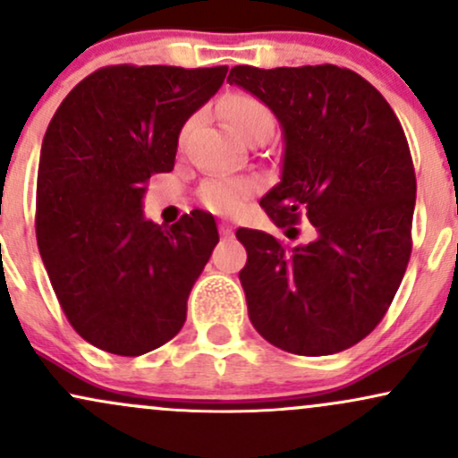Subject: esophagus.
Returning <instances> with one entry per match:
<instances>
[{
    "mask_svg": "<svg viewBox=\"0 0 458 458\" xmlns=\"http://www.w3.org/2000/svg\"><path fill=\"white\" fill-rule=\"evenodd\" d=\"M219 233H222V236H225V239H228V236L234 234V228L230 224L222 222V224H219Z\"/></svg>",
    "mask_w": 458,
    "mask_h": 458,
    "instance_id": "obj_1",
    "label": "esophagus"
}]
</instances>
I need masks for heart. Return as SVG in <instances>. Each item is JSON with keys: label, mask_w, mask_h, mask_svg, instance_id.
I'll return each instance as SVG.
<instances>
[{"label": "heart", "mask_w": 458, "mask_h": 458, "mask_svg": "<svg viewBox=\"0 0 458 458\" xmlns=\"http://www.w3.org/2000/svg\"><path fill=\"white\" fill-rule=\"evenodd\" d=\"M219 114L239 138H251L256 133L273 131V114L260 98L245 92H234L222 98ZM187 133V131H185ZM259 191V181L250 176L217 174L207 178L199 187V202L217 215H234L245 207L247 199Z\"/></svg>", "instance_id": "heart-1"}]
</instances>
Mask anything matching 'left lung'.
Instances as JSON below:
<instances>
[{
    "label": "left lung",
    "instance_id": "1",
    "mask_svg": "<svg viewBox=\"0 0 458 458\" xmlns=\"http://www.w3.org/2000/svg\"><path fill=\"white\" fill-rule=\"evenodd\" d=\"M228 81L260 98L284 133L282 181L260 207L286 234L312 224L297 247L236 230L251 325L295 355L349 349L386 317L411 256L415 172L401 123L349 68L234 66Z\"/></svg>",
    "mask_w": 458,
    "mask_h": 458
}]
</instances>
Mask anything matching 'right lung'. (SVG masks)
<instances>
[{"mask_svg": "<svg viewBox=\"0 0 458 458\" xmlns=\"http://www.w3.org/2000/svg\"><path fill=\"white\" fill-rule=\"evenodd\" d=\"M228 66H105L79 81L47 127L36 241L57 301L83 340L138 357L165 344L219 234L213 215L144 217L152 174L174 170L189 115Z\"/></svg>", "mask_w": 458, "mask_h": 458, "instance_id": "right-lung-1", "label": "right lung"}]
</instances>
